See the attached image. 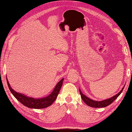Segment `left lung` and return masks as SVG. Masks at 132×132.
Masks as SVG:
<instances>
[{"label":"left lung","instance_id":"obj_1","mask_svg":"<svg viewBox=\"0 0 132 132\" xmlns=\"http://www.w3.org/2000/svg\"><path fill=\"white\" fill-rule=\"evenodd\" d=\"M123 88L124 87H123V88L122 89V90L120 91V92H119L118 93H117V95L114 96L113 97H112L111 98H110V99H108L106 100H102V101H95V100L90 99L89 98H88V97L86 96L85 95L82 94V92H81L80 89H79V90H80L81 97L83 100V101L86 104H87L88 106L92 107L99 108V107H105L106 106H108L110 104H111L122 93V92L123 91Z\"/></svg>","mask_w":132,"mask_h":132}]
</instances>
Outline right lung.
Instances as JSON below:
<instances>
[{"label": "right lung", "instance_id": "1", "mask_svg": "<svg viewBox=\"0 0 132 132\" xmlns=\"http://www.w3.org/2000/svg\"><path fill=\"white\" fill-rule=\"evenodd\" d=\"M6 80L10 90L11 91L12 94L14 95V96L19 102H21V103L24 105L26 107L31 108V109H36L46 108L51 106L53 103V102L56 99L57 96H58L60 89H61L63 81V79L62 78L59 82H58V83L56 84V87H55L54 90L52 91V92L49 96H48L47 97L41 98V99H34V98L32 97H27L26 96L23 95V94H21V93H19L15 92V91H14L11 88L10 85L7 77Z\"/></svg>", "mask_w": 132, "mask_h": 132}]
</instances>
